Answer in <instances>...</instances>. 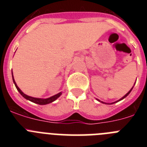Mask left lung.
<instances>
[{"label":"left lung","instance_id":"obj_1","mask_svg":"<svg viewBox=\"0 0 147 147\" xmlns=\"http://www.w3.org/2000/svg\"><path fill=\"white\" fill-rule=\"evenodd\" d=\"M132 88H133V87H132V88H131V90H129V92H128V93H127V94H126V95H125V96H124L122 97V98H120V99H119V101H117V102H119V101H121V100H122V99H124V98H125V97H127V96H128V95H129V93H130V92H131V90H132ZM97 100H98V102H101V101H100V100H98V99H97ZM102 102V103H105V102ZM115 102H113V103H111V104H114V103H115ZM105 104H106V103H105Z\"/></svg>","mask_w":147,"mask_h":147}]
</instances>
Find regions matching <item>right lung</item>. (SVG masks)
<instances>
[{
    "label": "right lung",
    "mask_w": 147,
    "mask_h": 147,
    "mask_svg": "<svg viewBox=\"0 0 147 147\" xmlns=\"http://www.w3.org/2000/svg\"><path fill=\"white\" fill-rule=\"evenodd\" d=\"M11 74H12V80H13V82H14V83H15V87H16L17 90H18V91H19V93H20V94L23 96L24 98H26V99L27 100H29L30 102H34V103L35 104H38V105H47V104H49V103H51V102H54L57 98H59V96H60V95L62 94V93H57V94L54 95V96H53L50 97V98H34V97H32V96H27V95H26L25 93H23V92L21 91V90L20 89V88H18V85H17L16 82H15V79H14V77H13V74H12V71H11Z\"/></svg>",
    "instance_id": "add662e5"
}]
</instances>
